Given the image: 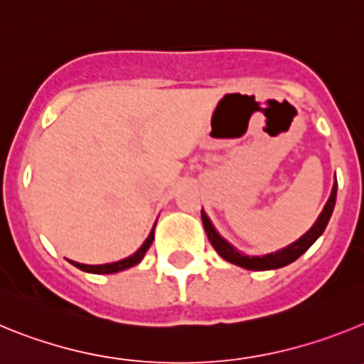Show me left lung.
I'll return each mask as SVG.
<instances>
[{
	"instance_id": "obj_1",
	"label": "left lung",
	"mask_w": 364,
	"mask_h": 364,
	"mask_svg": "<svg viewBox=\"0 0 364 364\" xmlns=\"http://www.w3.org/2000/svg\"><path fill=\"white\" fill-rule=\"evenodd\" d=\"M336 197H337V182L336 186H333L332 195H330V198H328L326 205H324L323 213L319 215V218H317V222H315L314 226H311L306 233L302 235L301 239L295 240V242L290 244L288 247L279 250V252L275 253H269V255H264V257H247L237 252L231 244H228L226 240L222 239L220 235L215 231V228L211 226L210 218L205 217V213H202V224H204V230L205 233H208V239H210L211 246L215 247V252H217L224 260H228V262H231V264L240 266V268L255 269V272H262V269H277L286 264H290V262H294L295 259H299V257L306 252L308 247H310L311 244L319 239L321 235H323L328 220H330V217H332L333 205H336Z\"/></svg>"
}]
</instances>
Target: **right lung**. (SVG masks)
<instances>
[{
    "mask_svg": "<svg viewBox=\"0 0 364 364\" xmlns=\"http://www.w3.org/2000/svg\"><path fill=\"white\" fill-rule=\"evenodd\" d=\"M153 240H154V228H153V231L149 233V237H147L146 242L142 244V247H140V250H138L134 255L127 257V259L118 260V262H111V264H98V266L80 264V262H74V260H70V264L76 266V268H80L82 272H89V273H117V272H122V269H127V268H131V266L138 264V262L144 259V255H146V252L149 250L151 244H153Z\"/></svg>",
    "mask_w": 364,
    "mask_h": 364,
    "instance_id": "obj_1",
    "label": "right lung"
}]
</instances>
